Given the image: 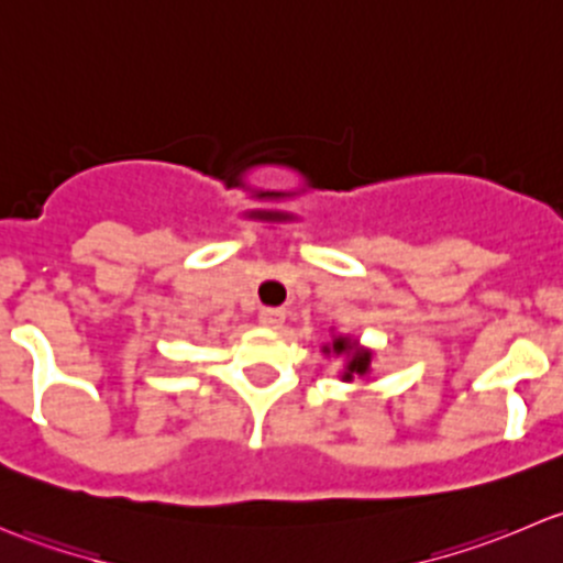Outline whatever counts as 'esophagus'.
I'll return each mask as SVG.
<instances>
[{
    "mask_svg": "<svg viewBox=\"0 0 563 563\" xmlns=\"http://www.w3.org/2000/svg\"><path fill=\"white\" fill-rule=\"evenodd\" d=\"M258 321L264 323L266 329H280L283 321H286V313L280 308H264L258 313Z\"/></svg>",
    "mask_w": 563,
    "mask_h": 563,
    "instance_id": "34e87169",
    "label": "esophagus"
}]
</instances>
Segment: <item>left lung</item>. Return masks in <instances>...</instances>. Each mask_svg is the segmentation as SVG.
Segmentation results:
<instances>
[{"instance_id":"left-lung-1","label":"left lung","mask_w":563,"mask_h":563,"mask_svg":"<svg viewBox=\"0 0 563 563\" xmlns=\"http://www.w3.org/2000/svg\"><path fill=\"white\" fill-rule=\"evenodd\" d=\"M351 349H354V345H351L345 338H338L332 343L334 354H343V351H351ZM323 351H327V354H329V349H323ZM367 365H371V354H354V360L349 362V373H345L343 378H351V376H354V373H360V376H362V373H367Z\"/></svg>"}]
</instances>
